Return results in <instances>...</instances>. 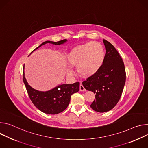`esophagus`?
Here are the masks:
<instances>
[{
	"mask_svg": "<svg viewBox=\"0 0 148 148\" xmlns=\"http://www.w3.org/2000/svg\"><path fill=\"white\" fill-rule=\"evenodd\" d=\"M79 89H80V91H81V92H85V91H86L85 88H84V86H83V85L82 84H80V85Z\"/></svg>",
	"mask_w": 148,
	"mask_h": 148,
	"instance_id": "34e87169",
	"label": "esophagus"
}]
</instances>
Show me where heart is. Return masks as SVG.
Wrapping results in <instances>:
<instances>
[{
    "label": "heart",
    "instance_id": "heart-1",
    "mask_svg": "<svg viewBox=\"0 0 148 148\" xmlns=\"http://www.w3.org/2000/svg\"><path fill=\"white\" fill-rule=\"evenodd\" d=\"M105 56L102 45L96 42H89L72 49L68 55L67 60L72 66H77V71L81 76L89 77L100 69ZM67 72L69 74L72 73L70 69Z\"/></svg>",
    "mask_w": 148,
    "mask_h": 148
}]
</instances>
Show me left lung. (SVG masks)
Masks as SVG:
<instances>
[{
	"label": "left lung",
	"mask_w": 148,
	"mask_h": 148,
	"mask_svg": "<svg viewBox=\"0 0 148 148\" xmlns=\"http://www.w3.org/2000/svg\"><path fill=\"white\" fill-rule=\"evenodd\" d=\"M106 53L103 64L96 73L82 82L84 88L93 92L95 99L90 105L96 112L112 109L119 102L126 81L123 62L114 47L103 39Z\"/></svg>",
	"instance_id": "left-lung-1"
}]
</instances>
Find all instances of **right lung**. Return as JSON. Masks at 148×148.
I'll list each match as a JSON object with an SVG mask.
<instances>
[{"label":"right lung","instance_id":"right-lung-1","mask_svg":"<svg viewBox=\"0 0 148 148\" xmlns=\"http://www.w3.org/2000/svg\"><path fill=\"white\" fill-rule=\"evenodd\" d=\"M67 42L64 39L59 42L45 41L33 51L31 53L46 43L60 45ZM30 53V54H31ZM25 66H23V80L27 93L34 105L42 112L49 114H56L63 112L68 106L72 94L79 90V82L71 84H62L56 86L51 90L43 92L32 88L27 83L25 76Z\"/></svg>","mask_w":148,"mask_h":148}]
</instances>
